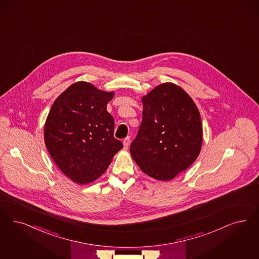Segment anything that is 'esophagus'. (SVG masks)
<instances>
[{"instance_id": "esophagus-1", "label": "esophagus", "mask_w": 259, "mask_h": 259, "mask_svg": "<svg viewBox=\"0 0 259 259\" xmlns=\"http://www.w3.org/2000/svg\"><path fill=\"white\" fill-rule=\"evenodd\" d=\"M129 145H130V137H127V138H125L124 141H123V147H124V149H128Z\"/></svg>"}]
</instances>
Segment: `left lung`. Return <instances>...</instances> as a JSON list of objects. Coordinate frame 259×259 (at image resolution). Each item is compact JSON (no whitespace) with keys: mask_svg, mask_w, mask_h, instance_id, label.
Listing matches in <instances>:
<instances>
[{"mask_svg":"<svg viewBox=\"0 0 259 259\" xmlns=\"http://www.w3.org/2000/svg\"><path fill=\"white\" fill-rule=\"evenodd\" d=\"M142 101L143 121L130 153L149 177L170 181L200 154L203 128L199 110L188 93L171 82L158 85Z\"/></svg>","mask_w":259,"mask_h":259,"instance_id":"left-lung-1","label":"left lung"}]
</instances>
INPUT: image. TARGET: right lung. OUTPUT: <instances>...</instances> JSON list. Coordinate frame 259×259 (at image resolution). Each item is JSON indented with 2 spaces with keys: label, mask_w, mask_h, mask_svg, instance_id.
<instances>
[{
  "label": "right lung",
  "mask_w": 259,
  "mask_h": 259,
  "mask_svg": "<svg viewBox=\"0 0 259 259\" xmlns=\"http://www.w3.org/2000/svg\"><path fill=\"white\" fill-rule=\"evenodd\" d=\"M114 96L78 81L54 100L47 116V149L58 168L76 184L99 178L123 147L114 138V117L107 112Z\"/></svg>",
  "instance_id": "obj_1"
}]
</instances>
